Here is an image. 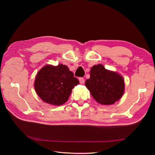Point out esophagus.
Wrapping results in <instances>:
<instances>
[{
    "label": "esophagus",
    "instance_id": "34e87169",
    "mask_svg": "<svg viewBox=\"0 0 155 155\" xmlns=\"http://www.w3.org/2000/svg\"><path fill=\"white\" fill-rule=\"evenodd\" d=\"M79 81L80 82V83H83L84 82V78L81 77V78H79Z\"/></svg>",
    "mask_w": 155,
    "mask_h": 155
}]
</instances>
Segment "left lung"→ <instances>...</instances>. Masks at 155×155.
Wrapping results in <instances>:
<instances>
[{
    "mask_svg": "<svg viewBox=\"0 0 155 155\" xmlns=\"http://www.w3.org/2000/svg\"><path fill=\"white\" fill-rule=\"evenodd\" d=\"M85 86L93 98L103 105H111L119 100L124 92L123 78L116 72L106 70L102 64L93 66Z\"/></svg>",
    "mask_w": 155,
    "mask_h": 155,
    "instance_id": "8db88e82",
    "label": "left lung"
}]
</instances>
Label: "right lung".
Returning <instances> with one entry per match:
<instances>
[{
    "mask_svg": "<svg viewBox=\"0 0 155 155\" xmlns=\"http://www.w3.org/2000/svg\"><path fill=\"white\" fill-rule=\"evenodd\" d=\"M66 65H46L37 73L35 80V91L47 104L61 105L67 102L74 86L79 84Z\"/></svg>",
    "mask_w": 155,
    "mask_h": 155,
    "instance_id": "1",
    "label": "right lung"
}]
</instances>
